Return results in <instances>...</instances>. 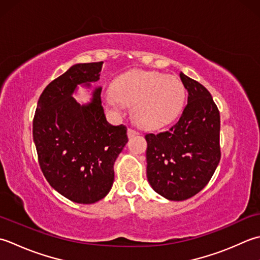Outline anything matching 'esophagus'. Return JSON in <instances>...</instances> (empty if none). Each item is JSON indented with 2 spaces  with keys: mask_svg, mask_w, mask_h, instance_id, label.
Masks as SVG:
<instances>
[{
  "mask_svg": "<svg viewBox=\"0 0 260 260\" xmlns=\"http://www.w3.org/2000/svg\"><path fill=\"white\" fill-rule=\"evenodd\" d=\"M137 135H139V132H138L137 130H134V129H131V128L128 129V136H129V138L135 137Z\"/></svg>",
  "mask_w": 260,
  "mask_h": 260,
  "instance_id": "esophagus-1",
  "label": "esophagus"
}]
</instances>
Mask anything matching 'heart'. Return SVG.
<instances>
[{
	"label": "heart",
	"instance_id": "1",
	"mask_svg": "<svg viewBox=\"0 0 260 260\" xmlns=\"http://www.w3.org/2000/svg\"><path fill=\"white\" fill-rule=\"evenodd\" d=\"M111 107H134L138 124L158 128L176 118L185 100V88L177 77L158 72L131 71L119 76L105 92Z\"/></svg>",
	"mask_w": 260,
	"mask_h": 260
}]
</instances>
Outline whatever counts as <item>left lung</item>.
Masks as SVG:
<instances>
[{
  "label": "left lung",
  "instance_id": "left-lung-1",
  "mask_svg": "<svg viewBox=\"0 0 260 260\" xmlns=\"http://www.w3.org/2000/svg\"><path fill=\"white\" fill-rule=\"evenodd\" d=\"M187 104L168 130L147 134V178L155 192L184 201L202 190L219 165L220 112L202 84L181 73Z\"/></svg>",
  "mask_w": 260,
  "mask_h": 260
}]
</instances>
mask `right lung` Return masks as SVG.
I'll use <instances>...</instances> for the list:
<instances>
[{"instance_id":"1","label":"right lung","mask_w":260,"mask_h":260,"mask_svg":"<svg viewBox=\"0 0 260 260\" xmlns=\"http://www.w3.org/2000/svg\"><path fill=\"white\" fill-rule=\"evenodd\" d=\"M103 61L76 63L41 93L32 135L42 174L52 188L75 203L92 204L110 192L113 165L128 142L126 126L110 124L101 102L102 87L93 100L79 104L77 85L89 87L100 79Z\"/></svg>"}]
</instances>
